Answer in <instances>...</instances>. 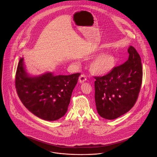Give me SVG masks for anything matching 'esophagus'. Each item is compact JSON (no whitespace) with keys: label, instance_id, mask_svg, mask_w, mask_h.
Wrapping results in <instances>:
<instances>
[{"label":"esophagus","instance_id":"obj_1","mask_svg":"<svg viewBox=\"0 0 157 157\" xmlns=\"http://www.w3.org/2000/svg\"><path fill=\"white\" fill-rule=\"evenodd\" d=\"M87 80V78H86V76L84 75H81L79 78V82L80 83H83L84 82L86 81Z\"/></svg>","mask_w":157,"mask_h":157}]
</instances>
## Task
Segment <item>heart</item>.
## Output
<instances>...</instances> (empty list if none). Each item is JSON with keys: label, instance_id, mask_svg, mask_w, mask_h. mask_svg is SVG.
Instances as JSON below:
<instances>
[{"label": "heart", "instance_id": "heart-1", "mask_svg": "<svg viewBox=\"0 0 157 157\" xmlns=\"http://www.w3.org/2000/svg\"><path fill=\"white\" fill-rule=\"evenodd\" d=\"M116 60L109 53H101L96 56L90 64L91 73L96 75H104L114 69Z\"/></svg>", "mask_w": 157, "mask_h": 157}]
</instances>
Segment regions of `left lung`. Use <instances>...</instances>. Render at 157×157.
<instances>
[{
	"label": "left lung",
	"mask_w": 157,
	"mask_h": 157,
	"mask_svg": "<svg viewBox=\"0 0 157 157\" xmlns=\"http://www.w3.org/2000/svg\"><path fill=\"white\" fill-rule=\"evenodd\" d=\"M128 59L103 76H94L95 102L98 114L113 120L135 105L142 84L143 69L139 53L129 46Z\"/></svg>",
	"instance_id": "left-lung-1"
}]
</instances>
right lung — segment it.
<instances>
[{"instance_id": "right-lung-1", "label": "right lung", "mask_w": 157, "mask_h": 157, "mask_svg": "<svg viewBox=\"0 0 157 157\" xmlns=\"http://www.w3.org/2000/svg\"><path fill=\"white\" fill-rule=\"evenodd\" d=\"M20 58L16 73L15 86L22 104L38 117L56 121L66 113L72 91L81 73L55 76L46 73L31 77Z\"/></svg>"}]
</instances>
